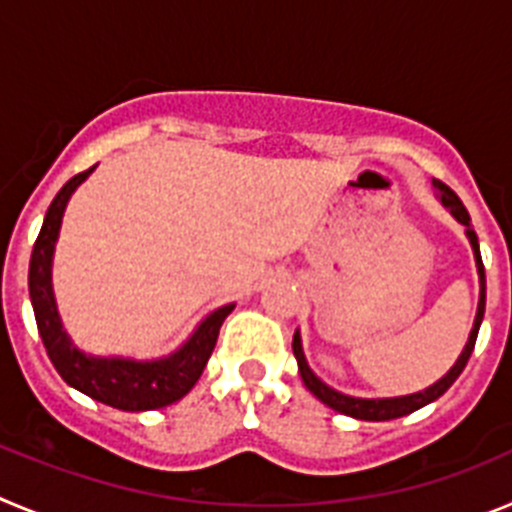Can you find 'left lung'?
<instances>
[{
    "instance_id": "1",
    "label": "left lung",
    "mask_w": 512,
    "mask_h": 512,
    "mask_svg": "<svg viewBox=\"0 0 512 512\" xmlns=\"http://www.w3.org/2000/svg\"><path fill=\"white\" fill-rule=\"evenodd\" d=\"M433 187L441 192V202L451 210V215L459 220L461 225H467V235H469V243H472L474 248V259H477V269H479V282H482V295H479V307H477V318H474V328H472V336H469V343L464 346V351H461L459 361H456L454 366H451V372L446 374L443 379H438L433 387H428L425 392H415V395H408V397H390V400H359V397H348V395H341V392L330 390L328 384L320 382L315 374L310 372V366H307L305 361V354H302V343H300V333H295V341H292V351H295L297 356V364H300V377L302 382H305L307 390L312 392V395L318 397L320 402H325L328 408L338 410V413L343 415H351V418H359V420H392V418H402V415H410L415 413V410H420L423 405H428V402L438 400V397L443 395V392L449 390L451 384L459 379V374L464 372V366H467L469 356H472L474 351V343H477V333H479V323H482V318H485V266H482V256H479V243H477V233H474L469 225H472V220H469V212L467 207L461 205V200L456 197L454 189H449L443 182H433Z\"/></svg>"
}]
</instances>
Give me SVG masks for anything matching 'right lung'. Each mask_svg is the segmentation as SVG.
<instances>
[{
	"label": "right lung",
	"instance_id": "obj_1",
	"mask_svg": "<svg viewBox=\"0 0 512 512\" xmlns=\"http://www.w3.org/2000/svg\"><path fill=\"white\" fill-rule=\"evenodd\" d=\"M92 171L94 166L63 184L61 192L53 197L51 207L45 212L43 228H40L38 241L33 246L27 282H30V300H33L40 338H43V346L48 356H51L56 372L71 387L89 395L92 400H99L117 410H128V413L166 408L171 402L182 400L197 384V379L202 377L207 359H210L212 348L217 343L220 325L230 315L233 305H225L212 312L210 318L194 330V336L176 354H171L169 359H94V356L76 351L69 338H66V333H63L61 320H58L56 300H53L51 289V259L66 202H69L71 192Z\"/></svg>",
	"mask_w": 512,
	"mask_h": 512
}]
</instances>
